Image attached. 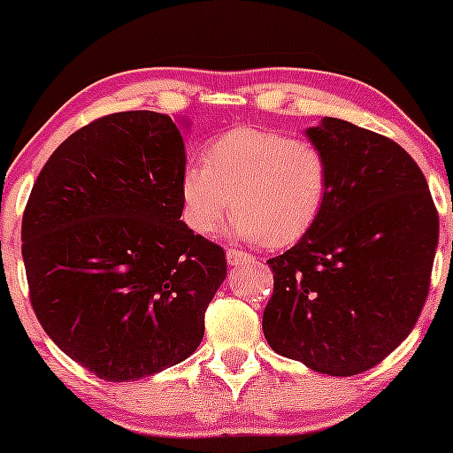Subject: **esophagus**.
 <instances>
[{
  "instance_id": "34e87169",
  "label": "esophagus",
  "mask_w": 453,
  "mask_h": 453,
  "mask_svg": "<svg viewBox=\"0 0 453 453\" xmlns=\"http://www.w3.org/2000/svg\"><path fill=\"white\" fill-rule=\"evenodd\" d=\"M226 261H228V265H246V264H252L255 259H252L250 255H246V252L235 250V248H228Z\"/></svg>"
}]
</instances>
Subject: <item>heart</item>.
I'll use <instances>...</instances> for the list:
<instances>
[{
    "instance_id": "b5f03b06",
    "label": "heart",
    "mask_w": 453,
    "mask_h": 453,
    "mask_svg": "<svg viewBox=\"0 0 453 453\" xmlns=\"http://www.w3.org/2000/svg\"><path fill=\"white\" fill-rule=\"evenodd\" d=\"M179 194L183 220L198 235L216 233L233 203V237L287 246L322 218L330 166L311 142L279 131L233 129L205 149V164L183 168Z\"/></svg>"
}]
</instances>
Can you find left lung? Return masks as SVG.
Listing matches in <instances>:
<instances>
[{
	"mask_svg": "<svg viewBox=\"0 0 453 453\" xmlns=\"http://www.w3.org/2000/svg\"><path fill=\"white\" fill-rule=\"evenodd\" d=\"M330 166L318 225L267 264L264 334L328 376L378 365L415 328L430 289L439 213L415 159L380 134L324 116L304 129Z\"/></svg>",
	"mask_w": 453,
	"mask_h": 453,
	"instance_id": "left-lung-1",
	"label": "left lung"
}]
</instances>
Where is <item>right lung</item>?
Segmentation results:
<instances>
[{
    "instance_id": "add662e5",
    "label": "right lung",
    "mask_w": 453,
    "mask_h": 453,
    "mask_svg": "<svg viewBox=\"0 0 453 453\" xmlns=\"http://www.w3.org/2000/svg\"><path fill=\"white\" fill-rule=\"evenodd\" d=\"M183 168L170 116L119 111L71 134L32 188L21 252L34 313L104 380L186 361L226 279L225 250L181 220Z\"/></svg>"
}]
</instances>
